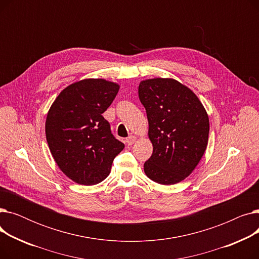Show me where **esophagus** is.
<instances>
[{
    "mask_svg": "<svg viewBox=\"0 0 259 259\" xmlns=\"http://www.w3.org/2000/svg\"><path fill=\"white\" fill-rule=\"evenodd\" d=\"M125 142H126V144H127L128 146H131V145H133L135 142H137V138L133 137V135H131V137H129V138L126 139Z\"/></svg>",
    "mask_w": 259,
    "mask_h": 259,
    "instance_id": "34e87169",
    "label": "esophagus"
}]
</instances>
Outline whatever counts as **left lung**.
I'll return each mask as SVG.
<instances>
[{"instance_id":"obj_1","label":"left lung","mask_w":259,"mask_h":259,"mask_svg":"<svg viewBox=\"0 0 259 259\" xmlns=\"http://www.w3.org/2000/svg\"><path fill=\"white\" fill-rule=\"evenodd\" d=\"M139 97L153 145L144 171L161 185L180 183L192 173L206 151L210 126L205 108L191 90L173 78L141 81Z\"/></svg>"}]
</instances>
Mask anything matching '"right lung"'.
Returning <instances> with one entry per match:
<instances>
[{"mask_svg": "<svg viewBox=\"0 0 259 259\" xmlns=\"http://www.w3.org/2000/svg\"><path fill=\"white\" fill-rule=\"evenodd\" d=\"M118 89L106 79H81L66 87L49 109L45 131L50 152L63 173L79 185L103 182L125 147L102 115Z\"/></svg>", "mask_w": 259, "mask_h": 259, "instance_id": "obj_1", "label": "right lung"}]
</instances>
